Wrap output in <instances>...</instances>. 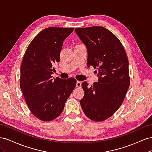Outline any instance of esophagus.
<instances>
[{
  "label": "esophagus",
  "mask_w": 152,
  "mask_h": 152,
  "mask_svg": "<svg viewBox=\"0 0 152 152\" xmlns=\"http://www.w3.org/2000/svg\"><path fill=\"white\" fill-rule=\"evenodd\" d=\"M76 87H81V82L77 81L76 83Z\"/></svg>",
  "instance_id": "obj_1"
}]
</instances>
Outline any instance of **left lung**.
Returning a JSON list of instances; mask_svg holds the SVG:
<instances>
[{"instance_id":"left-lung-1","label":"left lung","mask_w":152,"mask_h":152,"mask_svg":"<svg viewBox=\"0 0 152 152\" xmlns=\"http://www.w3.org/2000/svg\"><path fill=\"white\" fill-rule=\"evenodd\" d=\"M75 31L86 47L87 66L97 69L98 77L90 87L82 83L81 107L91 120L103 121L121 107L129 87L127 54L120 40L104 27L76 28Z\"/></svg>"}]
</instances>
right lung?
I'll return each instance as SVG.
<instances>
[{
  "label": "right lung",
  "mask_w": 152,
  "mask_h": 152,
  "mask_svg": "<svg viewBox=\"0 0 152 152\" xmlns=\"http://www.w3.org/2000/svg\"><path fill=\"white\" fill-rule=\"evenodd\" d=\"M73 28L50 27L41 31L29 44L20 69V87L31 112L43 121L57 118L76 86V80L51 75L60 60L63 41Z\"/></svg>",
  "instance_id": "add662e5"
}]
</instances>
